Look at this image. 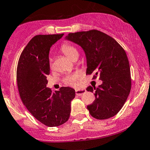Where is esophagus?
I'll return each mask as SVG.
<instances>
[{
  "label": "esophagus",
  "mask_w": 150,
  "mask_h": 150,
  "mask_svg": "<svg viewBox=\"0 0 150 150\" xmlns=\"http://www.w3.org/2000/svg\"><path fill=\"white\" fill-rule=\"evenodd\" d=\"M85 89H77V90H75V94L77 96H81L82 94L85 93Z\"/></svg>",
  "instance_id": "1"
}]
</instances>
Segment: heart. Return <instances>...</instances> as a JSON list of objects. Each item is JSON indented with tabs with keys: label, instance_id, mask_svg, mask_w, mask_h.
<instances>
[{
	"label": "heart",
	"instance_id": "1",
	"mask_svg": "<svg viewBox=\"0 0 150 150\" xmlns=\"http://www.w3.org/2000/svg\"><path fill=\"white\" fill-rule=\"evenodd\" d=\"M61 51L63 52L67 57H68L70 59L73 60V61H75L77 60V58H78L79 56V51L78 50L75 46L72 45L70 44H64L61 48ZM50 67H52V61L51 59H50ZM81 75L80 73H75L73 74H70V75H68L64 78L63 82L64 83L70 86H76L77 85V80L80 78Z\"/></svg>",
	"mask_w": 150,
	"mask_h": 150
}]
</instances>
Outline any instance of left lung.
<instances>
[{
	"label": "left lung",
	"instance_id": "left-lung-1",
	"mask_svg": "<svg viewBox=\"0 0 150 150\" xmlns=\"http://www.w3.org/2000/svg\"><path fill=\"white\" fill-rule=\"evenodd\" d=\"M66 39L82 46L87 58V75L94 74L102 80L95 92V100L87 106L90 115L99 120L107 119L119 112L131 89L129 61L123 48L113 38L97 30L69 33Z\"/></svg>",
	"mask_w": 150,
	"mask_h": 150
}]
</instances>
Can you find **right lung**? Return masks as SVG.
<instances>
[{"mask_svg":"<svg viewBox=\"0 0 150 150\" xmlns=\"http://www.w3.org/2000/svg\"><path fill=\"white\" fill-rule=\"evenodd\" d=\"M63 34L36 35L22 51L17 67V83L22 103L36 119L49 127L68 121L70 102L75 97V89L70 87H62L55 92L46 87L50 48Z\"/></svg>","mask_w":150,"mask_h":150,"instance_id":"right-lung-1","label":"right lung"}]
</instances>
